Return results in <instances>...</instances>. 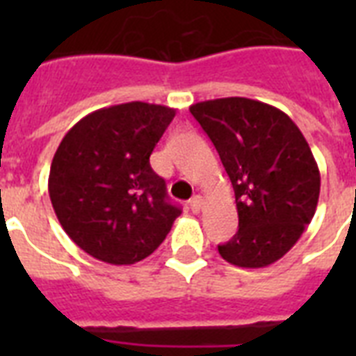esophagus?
Instances as JSON below:
<instances>
[{"label":"esophagus","instance_id":"34e87169","mask_svg":"<svg viewBox=\"0 0 356 356\" xmlns=\"http://www.w3.org/2000/svg\"><path fill=\"white\" fill-rule=\"evenodd\" d=\"M188 205H190V211L197 214V212L201 211V207H203V200H201V195H195V197H192V200L188 201Z\"/></svg>","mask_w":356,"mask_h":356}]
</instances>
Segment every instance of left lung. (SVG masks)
Returning <instances> with one entry per match:
<instances>
[{
    "instance_id": "8db88e82",
    "label": "left lung",
    "mask_w": 356,
    "mask_h": 356,
    "mask_svg": "<svg viewBox=\"0 0 356 356\" xmlns=\"http://www.w3.org/2000/svg\"><path fill=\"white\" fill-rule=\"evenodd\" d=\"M203 127L234 188L238 231L218 251L240 268L284 257L312 222L320 170L303 133L279 108L248 97L195 103Z\"/></svg>"
}]
</instances>
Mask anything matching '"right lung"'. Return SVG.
<instances>
[{"label":"right lung","mask_w":356,"mask_h":356,"mask_svg":"<svg viewBox=\"0 0 356 356\" xmlns=\"http://www.w3.org/2000/svg\"><path fill=\"white\" fill-rule=\"evenodd\" d=\"M173 116L164 105L122 103L86 114L58 144L47 181L53 211L94 259L122 266L149 257L181 214L149 164Z\"/></svg>","instance_id":"add662e5"}]
</instances>
